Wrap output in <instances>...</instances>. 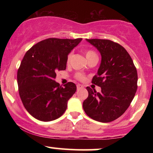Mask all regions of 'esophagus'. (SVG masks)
I'll return each mask as SVG.
<instances>
[{
	"mask_svg": "<svg viewBox=\"0 0 153 153\" xmlns=\"http://www.w3.org/2000/svg\"><path fill=\"white\" fill-rule=\"evenodd\" d=\"M82 88H83V85H80V84H78V85H77V88H78V89Z\"/></svg>",
	"mask_w": 153,
	"mask_h": 153,
	"instance_id": "1",
	"label": "esophagus"
}]
</instances>
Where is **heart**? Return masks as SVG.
<instances>
[{"instance_id": "1", "label": "heart", "mask_w": 153, "mask_h": 153, "mask_svg": "<svg viewBox=\"0 0 153 153\" xmlns=\"http://www.w3.org/2000/svg\"><path fill=\"white\" fill-rule=\"evenodd\" d=\"M85 54L88 61H90L93 59H98V55L97 54H96V52L92 50H87L85 52ZM72 54H73L72 52H70V53L68 54V57H67L66 59L67 63H69L70 61H71ZM75 78L78 79L79 80H85V76L82 74H81V73H77V74L75 75Z\"/></svg>"}]
</instances>
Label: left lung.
<instances>
[{
  "instance_id": "left-lung-1",
  "label": "left lung",
  "mask_w": 153,
  "mask_h": 153,
  "mask_svg": "<svg viewBox=\"0 0 153 153\" xmlns=\"http://www.w3.org/2000/svg\"><path fill=\"white\" fill-rule=\"evenodd\" d=\"M87 41L101 54V62L92 82L101 92L87 87L88 96L82 103L85 114L94 120L110 122L121 117L134 97L137 89V72L127 51L108 39Z\"/></svg>"
}]
</instances>
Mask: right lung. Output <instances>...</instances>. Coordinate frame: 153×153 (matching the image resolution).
<instances>
[{
  "mask_svg": "<svg viewBox=\"0 0 153 153\" xmlns=\"http://www.w3.org/2000/svg\"><path fill=\"white\" fill-rule=\"evenodd\" d=\"M81 40L49 38L26 52L17 73V82L23 105L34 118L50 122L65 111L76 85L68 82L62 86L54 79L56 72L66 69L68 54Z\"/></svg>",
  "mask_w": 153,
  "mask_h": 153,
  "instance_id": "1",
  "label": "right lung"
}]
</instances>
